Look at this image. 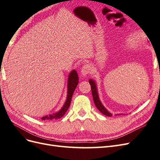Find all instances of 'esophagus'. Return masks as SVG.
<instances>
[{"mask_svg":"<svg viewBox=\"0 0 160 160\" xmlns=\"http://www.w3.org/2000/svg\"><path fill=\"white\" fill-rule=\"evenodd\" d=\"M91 65H89L88 63L85 64L81 69V75H82V76L85 77V76L88 75V74H89V72H91Z\"/></svg>","mask_w":160,"mask_h":160,"instance_id":"esophagus-1","label":"esophagus"}]
</instances>
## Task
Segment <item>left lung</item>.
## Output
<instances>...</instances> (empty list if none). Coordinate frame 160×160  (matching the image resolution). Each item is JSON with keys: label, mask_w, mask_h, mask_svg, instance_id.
<instances>
[{"label": "left lung", "mask_w": 160, "mask_h": 160, "mask_svg": "<svg viewBox=\"0 0 160 160\" xmlns=\"http://www.w3.org/2000/svg\"><path fill=\"white\" fill-rule=\"evenodd\" d=\"M89 83L91 85L92 95H93V101H94V103H95L96 108H98L100 112L102 113L103 115H105L106 116H109V117L112 116V114L109 113V111L105 108L104 106L102 105V103H101V101L99 100V95H98V89H97V86H96L95 82L93 79H89Z\"/></svg>", "instance_id": "obj_1"}]
</instances>
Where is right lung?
Returning a JSON list of instances; mask_svg holds the SVG:
<instances>
[{
	"label": "right lung",
	"mask_w": 160,
	"mask_h": 160,
	"mask_svg": "<svg viewBox=\"0 0 160 160\" xmlns=\"http://www.w3.org/2000/svg\"><path fill=\"white\" fill-rule=\"evenodd\" d=\"M78 83H79V77H78V75H77V72L75 70H72L70 72V74L69 75L68 84H67V100L63 105V107L61 108L60 111H58L57 113H53L49 115H46L45 117H42L41 118L42 120H52L54 119H60L65 114L67 109H68L69 108L72 94H73L74 91L75 90Z\"/></svg>",
	"instance_id": "right-lung-1"
}]
</instances>
